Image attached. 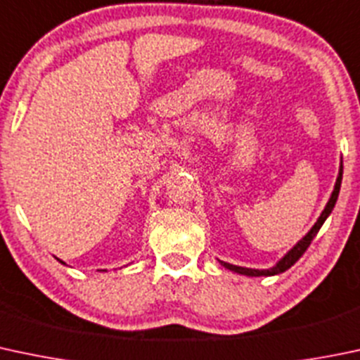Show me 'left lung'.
Returning a JSON list of instances; mask_svg holds the SVG:
<instances>
[{"label":"left lung","instance_id":"8db88e82","mask_svg":"<svg viewBox=\"0 0 360 360\" xmlns=\"http://www.w3.org/2000/svg\"><path fill=\"white\" fill-rule=\"evenodd\" d=\"M342 176H343V164L340 162V169H338V177H336V183H335V188H333V193L330 196V200H328L326 207H324V210L321 212L319 219L316 221V224L310 228V231L307 234H305L304 238H302L300 241H297V243L291 247L288 252L285 253V255L281 257V259L278 260V262L274 264V266L269 267V269H252V267H241V266H234V264H229V262H222V260H219V264H221L222 267H226V269L233 271V272H238V274H243V276H250V278H259V276H276V274H281V272L288 271L291 266H293L295 262H297L298 259H300L302 255L305 253V250L309 248V245L312 243V240L316 238V234L319 233L321 226L324 224V221H326L328 217H330V214L335 209V203L336 200H338V195H340V186H342Z\"/></svg>","mask_w":360,"mask_h":360}]
</instances>
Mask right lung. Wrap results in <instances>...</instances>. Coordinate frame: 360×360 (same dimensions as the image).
Returning <instances> with one entry per match:
<instances>
[{
  "mask_svg": "<svg viewBox=\"0 0 360 360\" xmlns=\"http://www.w3.org/2000/svg\"><path fill=\"white\" fill-rule=\"evenodd\" d=\"M60 260V259H58ZM60 262H62V260H60ZM62 264H65V262H62Z\"/></svg>",
  "mask_w": 360,
  "mask_h": 360,
  "instance_id": "1",
  "label": "right lung"
}]
</instances>
